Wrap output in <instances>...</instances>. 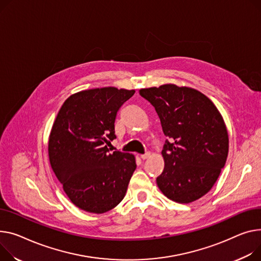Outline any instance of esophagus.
Masks as SVG:
<instances>
[{
  "instance_id": "34e87169",
  "label": "esophagus",
  "mask_w": 261,
  "mask_h": 261,
  "mask_svg": "<svg viewBox=\"0 0 261 261\" xmlns=\"http://www.w3.org/2000/svg\"><path fill=\"white\" fill-rule=\"evenodd\" d=\"M149 158H150V152H146L145 154H142V155H141V159L144 160V161L147 160V159H149Z\"/></svg>"
}]
</instances>
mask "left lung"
<instances>
[{
    "mask_svg": "<svg viewBox=\"0 0 261 261\" xmlns=\"http://www.w3.org/2000/svg\"><path fill=\"white\" fill-rule=\"evenodd\" d=\"M168 137L165 168L156 178L162 192L179 203L192 202L216 182L229 152V136L214 103L201 92L167 84L141 89Z\"/></svg>",
    "mask_w": 261,
    "mask_h": 261,
    "instance_id": "8db88e82",
    "label": "left lung"
}]
</instances>
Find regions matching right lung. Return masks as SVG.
Instances as JSON below:
<instances>
[{"label": "right lung", "instance_id": "add662e5", "mask_svg": "<svg viewBox=\"0 0 261 261\" xmlns=\"http://www.w3.org/2000/svg\"><path fill=\"white\" fill-rule=\"evenodd\" d=\"M134 90L105 87L69 96L52 126L48 153L65 193L80 209L101 214L126 195L136 169L130 153L110 152L119 108Z\"/></svg>", "mask_w": 261, "mask_h": 261}]
</instances>
